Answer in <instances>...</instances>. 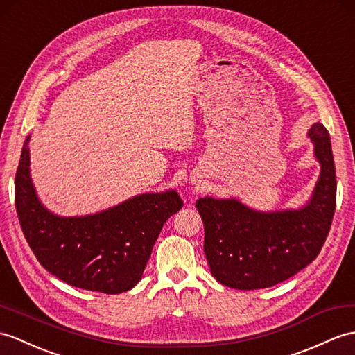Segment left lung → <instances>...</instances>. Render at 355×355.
Masks as SVG:
<instances>
[{"instance_id":"8db88e82","label":"left lung","mask_w":355,"mask_h":355,"mask_svg":"<svg viewBox=\"0 0 355 355\" xmlns=\"http://www.w3.org/2000/svg\"><path fill=\"white\" fill-rule=\"evenodd\" d=\"M307 137L320 172L301 207L260 211L237 198L204 196L196 201L204 222L205 257L220 284L237 291L266 289L298 274L322 250L336 210V168L322 123H313Z\"/></svg>"}]
</instances>
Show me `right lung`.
Listing matches in <instances>:
<instances>
[{
	"label": "right lung",
	"mask_w": 355,
	"mask_h": 355,
	"mask_svg": "<svg viewBox=\"0 0 355 355\" xmlns=\"http://www.w3.org/2000/svg\"><path fill=\"white\" fill-rule=\"evenodd\" d=\"M30 136L15 178L19 224L49 274L80 289L122 293L140 282L162 228L183 207L174 189L146 192L85 216H59L40 202L30 174Z\"/></svg>",
	"instance_id": "obj_1"
}]
</instances>
